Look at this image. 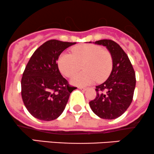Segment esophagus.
Masks as SVG:
<instances>
[{"mask_svg": "<svg viewBox=\"0 0 154 154\" xmlns=\"http://www.w3.org/2000/svg\"><path fill=\"white\" fill-rule=\"evenodd\" d=\"M79 89H81V90L82 91H86V88L85 87H79Z\"/></svg>", "mask_w": 154, "mask_h": 154, "instance_id": "obj_1", "label": "esophagus"}]
</instances>
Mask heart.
<instances>
[{
	"label": "heart",
	"instance_id": "1",
	"mask_svg": "<svg viewBox=\"0 0 154 154\" xmlns=\"http://www.w3.org/2000/svg\"><path fill=\"white\" fill-rule=\"evenodd\" d=\"M72 54L63 53L58 58L60 72L66 77H71L81 68L84 71L74 75L70 80L72 85L87 86L94 81L101 82L109 76L113 67L110 51L100 46L83 44L71 49Z\"/></svg>",
	"mask_w": 154,
	"mask_h": 154
}]
</instances>
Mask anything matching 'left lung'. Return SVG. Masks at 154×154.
I'll return each instance as SVG.
<instances>
[{
  "label": "left lung",
  "mask_w": 154,
  "mask_h": 154,
  "mask_svg": "<svg viewBox=\"0 0 154 154\" xmlns=\"http://www.w3.org/2000/svg\"><path fill=\"white\" fill-rule=\"evenodd\" d=\"M94 44L103 45L110 51L113 68L108 79L96 86L97 96L89 102V105L100 118L114 119L123 114L132 103L136 84L135 72L127 54L115 41L103 39Z\"/></svg>",
  "instance_id": "1"
}]
</instances>
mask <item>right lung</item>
<instances>
[{
    "label": "right lung",
    "mask_w": 154,
    "mask_h": 154,
    "mask_svg": "<svg viewBox=\"0 0 154 154\" xmlns=\"http://www.w3.org/2000/svg\"><path fill=\"white\" fill-rule=\"evenodd\" d=\"M75 44L49 40L35 50L27 63L21 81L22 97L35 118L52 121L65 110L75 87L61 75L57 61L64 50Z\"/></svg>",
    "instance_id": "1"
}]
</instances>
